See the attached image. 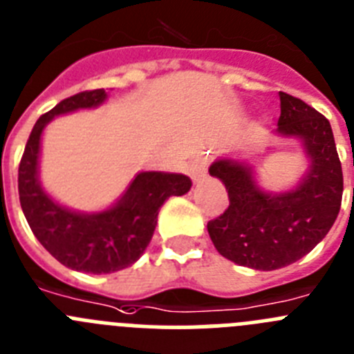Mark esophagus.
I'll return each mask as SVG.
<instances>
[{
  "label": "esophagus",
  "instance_id": "1",
  "mask_svg": "<svg viewBox=\"0 0 354 354\" xmlns=\"http://www.w3.org/2000/svg\"><path fill=\"white\" fill-rule=\"evenodd\" d=\"M189 175H191V179H193L194 184L202 183V180L205 179V175H207V158L205 156H200V158H196V160L191 163Z\"/></svg>",
  "mask_w": 354,
  "mask_h": 354
}]
</instances>
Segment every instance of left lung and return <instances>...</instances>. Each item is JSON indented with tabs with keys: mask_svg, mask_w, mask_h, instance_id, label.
I'll return each instance as SVG.
<instances>
[{
	"mask_svg": "<svg viewBox=\"0 0 354 354\" xmlns=\"http://www.w3.org/2000/svg\"><path fill=\"white\" fill-rule=\"evenodd\" d=\"M275 135L302 142L306 174L291 189L272 193L258 184L248 160L223 156L209 167L228 191L230 205L209 221L210 241L226 259L254 270L295 263L326 236L342 202V167L325 115L295 96L279 93Z\"/></svg>",
	"mask_w": 354,
	"mask_h": 354,
	"instance_id": "1",
	"label": "left lung"
}]
</instances>
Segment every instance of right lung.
<instances>
[{
  "mask_svg": "<svg viewBox=\"0 0 354 354\" xmlns=\"http://www.w3.org/2000/svg\"><path fill=\"white\" fill-rule=\"evenodd\" d=\"M106 98L105 89L84 91L44 113L19 165V200L31 232L59 263L87 274H112L131 267L151 242L161 205L191 189V179L183 174L138 171L118 202L98 212L71 210L52 198L40 183L45 126L57 115L96 109Z\"/></svg>",
  "mask_w": 354,
  "mask_h": 354,
  "instance_id": "add662e5",
  "label": "right lung"
}]
</instances>
